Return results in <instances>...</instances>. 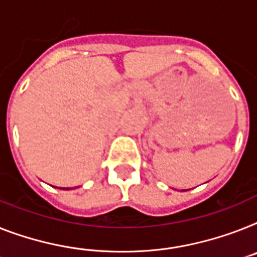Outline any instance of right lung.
<instances>
[{"label":"right lung","mask_w":257,"mask_h":257,"mask_svg":"<svg viewBox=\"0 0 257 257\" xmlns=\"http://www.w3.org/2000/svg\"><path fill=\"white\" fill-rule=\"evenodd\" d=\"M60 189H61V188H60ZM63 189H64V190H68V189H69V188H63Z\"/></svg>","instance_id":"obj_1"}]
</instances>
